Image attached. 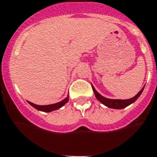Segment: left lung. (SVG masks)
Masks as SVG:
<instances>
[{"label":"left lung","mask_w":157,"mask_h":157,"mask_svg":"<svg viewBox=\"0 0 157 157\" xmlns=\"http://www.w3.org/2000/svg\"><path fill=\"white\" fill-rule=\"evenodd\" d=\"M92 89H93V92L95 93V97L96 99L99 100V102H101L103 104H104L105 106L110 107V108H114V109H122L126 107L127 106L130 105L131 103H133V102H135L138 97L141 95V94L142 93L143 90H144V88L137 94V95L134 96V97L131 98V99H107V98H105L103 96H102L100 94L96 92V90L94 88V87L92 86Z\"/></svg>","instance_id":"left-lung-1"}]
</instances>
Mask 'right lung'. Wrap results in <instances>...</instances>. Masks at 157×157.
Listing matches in <instances>:
<instances>
[{"label": "right lung", "instance_id": "1", "mask_svg": "<svg viewBox=\"0 0 157 157\" xmlns=\"http://www.w3.org/2000/svg\"><path fill=\"white\" fill-rule=\"evenodd\" d=\"M69 101V96L65 98V99H63L62 101L59 102V103H54V104H50V105H45V106H40V105H36L34 104V103H31V102L28 101V103L32 106L33 107H35V109H37L39 111H45V112H50L52 111H55V110H58L60 107H62V106L65 104Z\"/></svg>", "mask_w": 157, "mask_h": 157}]
</instances>
